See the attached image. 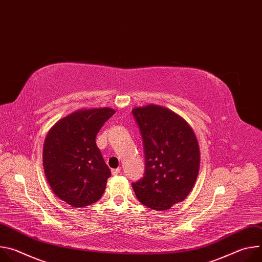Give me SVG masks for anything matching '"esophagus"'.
I'll return each mask as SVG.
<instances>
[{
    "instance_id": "obj_1",
    "label": "esophagus",
    "mask_w": 262,
    "mask_h": 262,
    "mask_svg": "<svg viewBox=\"0 0 262 262\" xmlns=\"http://www.w3.org/2000/svg\"><path fill=\"white\" fill-rule=\"evenodd\" d=\"M120 171H121V168L113 169V170H112V174H113V175H118L120 173Z\"/></svg>"
}]
</instances>
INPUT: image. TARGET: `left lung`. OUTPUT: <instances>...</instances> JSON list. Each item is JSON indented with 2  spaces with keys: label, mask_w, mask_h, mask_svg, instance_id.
Instances as JSON below:
<instances>
[{
  "label": "left lung",
  "mask_w": 262,
  "mask_h": 262,
  "mask_svg": "<svg viewBox=\"0 0 262 262\" xmlns=\"http://www.w3.org/2000/svg\"><path fill=\"white\" fill-rule=\"evenodd\" d=\"M145 154L144 177L133 182L138 200L155 210L181 202L196 182L200 150L196 135L183 118L169 108L148 104L135 107Z\"/></svg>",
  "instance_id": "left-lung-1"
}]
</instances>
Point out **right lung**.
<instances>
[{
	"label": "right lung",
	"instance_id": "right-lung-1",
	"mask_svg": "<svg viewBox=\"0 0 262 262\" xmlns=\"http://www.w3.org/2000/svg\"><path fill=\"white\" fill-rule=\"evenodd\" d=\"M115 110H79L59 120L43 145V169L55 195L73 207L98 201L111 171L96 146V135Z\"/></svg>",
	"mask_w": 262,
	"mask_h": 262
}]
</instances>
